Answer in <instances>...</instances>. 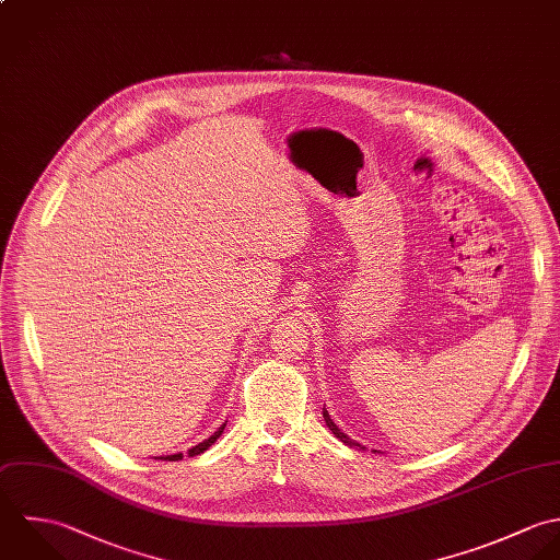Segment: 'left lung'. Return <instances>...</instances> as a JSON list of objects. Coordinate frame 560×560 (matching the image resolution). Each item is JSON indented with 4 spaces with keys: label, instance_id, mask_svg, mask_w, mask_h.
<instances>
[{
    "label": "left lung",
    "instance_id": "1",
    "mask_svg": "<svg viewBox=\"0 0 560 560\" xmlns=\"http://www.w3.org/2000/svg\"><path fill=\"white\" fill-rule=\"evenodd\" d=\"M323 418H325V422H327V427H329V431H331V433H334V435H336L337 440H339V442H343V444H346V446H350V447H363L361 446V444H357V442H352V440H350V438H348V435H346V433H341V431H339V429H337V424L336 422H334V420H331V416H329V411H327V409H323Z\"/></svg>",
    "mask_w": 560,
    "mask_h": 560
}]
</instances>
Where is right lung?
<instances>
[{
	"mask_svg": "<svg viewBox=\"0 0 560 560\" xmlns=\"http://www.w3.org/2000/svg\"><path fill=\"white\" fill-rule=\"evenodd\" d=\"M224 427H226V424H221V427H219V431H217L212 438H208L206 442H201L199 446L190 447V450H188V454H190V456H195V454L206 452L208 447L212 446V444L223 435ZM158 458H162V460H179V458H184V454H166V456H158Z\"/></svg>",
	"mask_w": 560,
	"mask_h": 560,
	"instance_id": "right-lung-1",
	"label": "right lung"
}]
</instances>
